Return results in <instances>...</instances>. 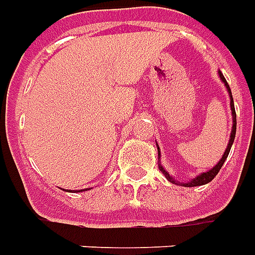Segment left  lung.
Listing matches in <instances>:
<instances>
[{
    "mask_svg": "<svg viewBox=\"0 0 255 255\" xmlns=\"http://www.w3.org/2000/svg\"><path fill=\"white\" fill-rule=\"evenodd\" d=\"M219 76H220V79H222V81L224 83V85H226L227 91H228V94H230V98H231V103H230V106H231V111H232V130H231V137H230V141H228V145H227V149L226 152H224V155H223V157L220 159V161L217 163L216 166L213 167L212 170L206 171V172H202V174H200L198 176H196V178H193L190 182H187V183H183V182H178V183H181L182 186H186V187H193V186H202V185H206V183H209V182L215 178V176L219 174V171H220V168L223 167V164H224V161H226V159L228 157V153H230V149H231L232 144H234V138H235V133H237V113H235V107H234V99H232V94H231V89H230V85H228V83H227V80L224 79V76H223V73L219 70ZM157 152H159V156H160V148H159V145H157ZM159 168H160V171L166 175V178L168 179L170 182H172V183H175V179L172 178V176H170V174L167 172L163 167H161V164H159Z\"/></svg>",
    "mask_w": 255,
    "mask_h": 255,
    "instance_id": "left-lung-1",
    "label": "left lung"
}]
</instances>
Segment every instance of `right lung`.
Instances as JSON below:
<instances>
[{"label":"right lung","instance_id":"add662e5","mask_svg":"<svg viewBox=\"0 0 255 255\" xmlns=\"http://www.w3.org/2000/svg\"><path fill=\"white\" fill-rule=\"evenodd\" d=\"M79 191H83V190H79Z\"/></svg>","mask_w":255,"mask_h":255}]
</instances>
